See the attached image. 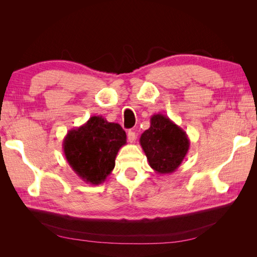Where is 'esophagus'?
Wrapping results in <instances>:
<instances>
[{"label":"esophagus","instance_id":"obj_1","mask_svg":"<svg viewBox=\"0 0 257 257\" xmlns=\"http://www.w3.org/2000/svg\"><path fill=\"white\" fill-rule=\"evenodd\" d=\"M127 141L131 143V144H133L135 141H136V134H135V132H133V131H130L128 133H127Z\"/></svg>","mask_w":257,"mask_h":257}]
</instances>
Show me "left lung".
Instances as JSON below:
<instances>
[{
	"instance_id": "8db88e82",
	"label": "left lung",
	"mask_w": 257,
	"mask_h": 257,
	"mask_svg": "<svg viewBox=\"0 0 257 257\" xmlns=\"http://www.w3.org/2000/svg\"><path fill=\"white\" fill-rule=\"evenodd\" d=\"M139 144L150 167L159 175L176 172L190 149V139L185 132L161 113L151 116L150 127L142 134Z\"/></svg>"
}]
</instances>
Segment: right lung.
<instances>
[{"instance_id":"1","label":"right lung","mask_w":257,"mask_h":257,"mask_svg":"<svg viewBox=\"0 0 257 257\" xmlns=\"http://www.w3.org/2000/svg\"><path fill=\"white\" fill-rule=\"evenodd\" d=\"M126 134L120 124L93 115L83 125L72 128L64 137L63 151L69 166L84 182L103 183L115 165Z\"/></svg>"}]
</instances>
